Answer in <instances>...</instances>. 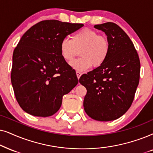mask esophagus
<instances>
[{
	"label": "esophagus",
	"instance_id": "obj_1",
	"mask_svg": "<svg viewBox=\"0 0 153 153\" xmlns=\"http://www.w3.org/2000/svg\"><path fill=\"white\" fill-rule=\"evenodd\" d=\"M76 75H77V77H78V79H80L81 75H82V73H81L80 72H78V71H77Z\"/></svg>",
	"mask_w": 153,
	"mask_h": 153
}]
</instances>
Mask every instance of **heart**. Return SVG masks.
I'll use <instances>...</instances> for the list:
<instances>
[{
    "instance_id": "b5f03b06",
    "label": "heart",
    "mask_w": 153,
    "mask_h": 153,
    "mask_svg": "<svg viewBox=\"0 0 153 153\" xmlns=\"http://www.w3.org/2000/svg\"><path fill=\"white\" fill-rule=\"evenodd\" d=\"M59 49L61 56L67 62L72 60L80 50V58L71 62L70 66L78 72H83L92 66L99 67L105 62L109 55L111 44L105 36L84 28L73 34L71 40L63 39Z\"/></svg>"
}]
</instances>
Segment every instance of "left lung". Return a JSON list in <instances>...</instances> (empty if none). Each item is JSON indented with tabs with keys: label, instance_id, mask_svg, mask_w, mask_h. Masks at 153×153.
<instances>
[{
	"label": "left lung",
	"instance_id": "obj_1",
	"mask_svg": "<svg viewBox=\"0 0 153 153\" xmlns=\"http://www.w3.org/2000/svg\"><path fill=\"white\" fill-rule=\"evenodd\" d=\"M108 38L111 49L101 66L79 82L87 89L85 111L95 120H115L128 111L133 102L140 78V60L133 42L119 26L112 22L97 24Z\"/></svg>",
	"mask_w": 153,
	"mask_h": 153
}]
</instances>
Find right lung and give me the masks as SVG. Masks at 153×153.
<instances>
[{"label": "right lung", "instance_id": "obj_1", "mask_svg": "<svg viewBox=\"0 0 153 153\" xmlns=\"http://www.w3.org/2000/svg\"><path fill=\"white\" fill-rule=\"evenodd\" d=\"M84 26L45 20L22 36L13 56L11 82L16 99L26 113L48 117L60 108L63 96L78 83L75 71L60 54L66 36Z\"/></svg>", "mask_w": 153, "mask_h": 153}]
</instances>
